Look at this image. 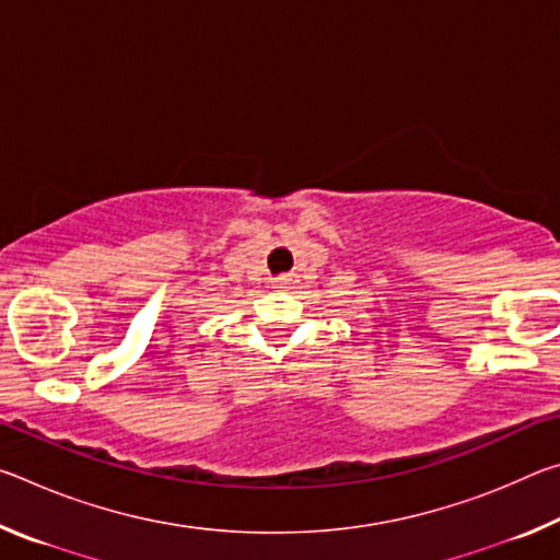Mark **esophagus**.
Listing matches in <instances>:
<instances>
[{"mask_svg":"<svg viewBox=\"0 0 560 560\" xmlns=\"http://www.w3.org/2000/svg\"><path fill=\"white\" fill-rule=\"evenodd\" d=\"M293 283H296V277H293V273H281V277L271 279L273 289H291Z\"/></svg>","mask_w":560,"mask_h":560,"instance_id":"34e87169","label":"esophagus"}]
</instances>
